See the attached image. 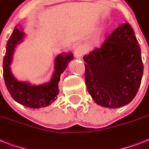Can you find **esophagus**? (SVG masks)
<instances>
[{
	"label": "esophagus",
	"mask_w": 149,
	"mask_h": 149,
	"mask_svg": "<svg viewBox=\"0 0 149 149\" xmlns=\"http://www.w3.org/2000/svg\"><path fill=\"white\" fill-rule=\"evenodd\" d=\"M84 52H85V51H84V47L81 46V45H79L78 47L76 48V49H75L74 51V55L77 58H79L83 56Z\"/></svg>",
	"instance_id": "esophagus-1"
}]
</instances>
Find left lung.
I'll return each instance as SVG.
<instances>
[{"label": "left lung", "instance_id": "1", "mask_svg": "<svg viewBox=\"0 0 149 149\" xmlns=\"http://www.w3.org/2000/svg\"><path fill=\"white\" fill-rule=\"evenodd\" d=\"M84 60L86 87L96 104L118 108L134 99L144 67L141 48L128 23L118 26Z\"/></svg>", "mask_w": 149, "mask_h": 149}]
</instances>
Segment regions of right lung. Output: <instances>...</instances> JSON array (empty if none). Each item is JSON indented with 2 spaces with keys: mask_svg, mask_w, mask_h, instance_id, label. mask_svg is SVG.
<instances>
[{
  "mask_svg": "<svg viewBox=\"0 0 149 149\" xmlns=\"http://www.w3.org/2000/svg\"><path fill=\"white\" fill-rule=\"evenodd\" d=\"M24 33L22 29L15 28L8 43L3 58V79L10 96L15 101L30 108L45 107L57 99L58 94V82L60 76L73 58L72 52L59 54L55 58L54 73L49 82L40 85H31L29 82L19 81L13 76L10 63L15 48L23 42Z\"/></svg>",
  "mask_w": 149,
  "mask_h": 149,
  "instance_id": "1",
  "label": "right lung"
}]
</instances>
